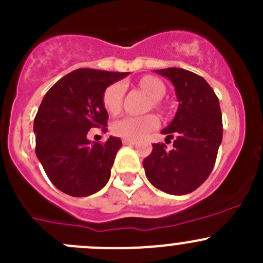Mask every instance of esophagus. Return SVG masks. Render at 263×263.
Here are the masks:
<instances>
[{
  "label": "esophagus",
  "instance_id": "34e87169",
  "mask_svg": "<svg viewBox=\"0 0 263 263\" xmlns=\"http://www.w3.org/2000/svg\"><path fill=\"white\" fill-rule=\"evenodd\" d=\"M137 141L136 140H132V139H123V144L124 145H134V144H136Z\"/></svg>",
  "mask_w": 263,
  "mask_h": 263
}]
</instances>
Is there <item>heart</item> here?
<instances>
[{"label":"heart","instance_id":"obj_1","mask_svg":"<svg viewBox=\"0 0 263 263\" xmlns=\"http://www.w3.org/2000/svg\"><path fill=\"white\" fill-rule=\"evenodd\" d=\"M140 85L151 96L153 100L159 101L166 93L165 84L159 79L154 78V76H144L140 79ZM124 93V84L123 83H114V84L109 85L106 88L102 97V102L104 106L110 114H117L122 107V98H123ZM159 124V119L153 114L144 115V117H123L120 119L115 120L112 123V132L114 135L124 139H141L157 128Z\"/></svg>","mask_w":263,"mask_h":263}]
</instances>
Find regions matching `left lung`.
<instances>
[{
  "label": "left lung",
  "mask_w": 263,
  "mask_h": 263,
  "mask_svg": "<svg viewBox=\"0 0 263 263\" xmlns=\"http://www.w3.org/2000/svg\"><path fill=\"white\" fill-rule=\"evenodd\" d=\"M156 72L175 87L178 111L162 129L168 140H175L171 151H166L165 144H153L143 166L148 180L162 192L187 195L197 190L214 167L223 136L219 100L208 82L195 72L178 67Z\"/></svg>",
  "instance_id": "obj_1"
}]
</instances>
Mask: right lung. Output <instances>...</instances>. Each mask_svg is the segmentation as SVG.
I'll return each instance as SVG.
<instances>
[{"mask_svg":"<svg viewBox=\"0 0 263 263\" xmlns=\"http://www.w3.org/2000/svg\"><path fill=\"white\" fill-rule=\"evenodd\" d=\"M128 73L79 68L44 96L33 122L36 156L51 183L66 195L90 196L109 181L122 140L110 136L106 143H90L87 135L95 127L106 131L104 93Z\"/></svg>","mask_w":263,"mask_h":263,"instance_id":"right-lung-1","label":"right lung"}]
</instances>
